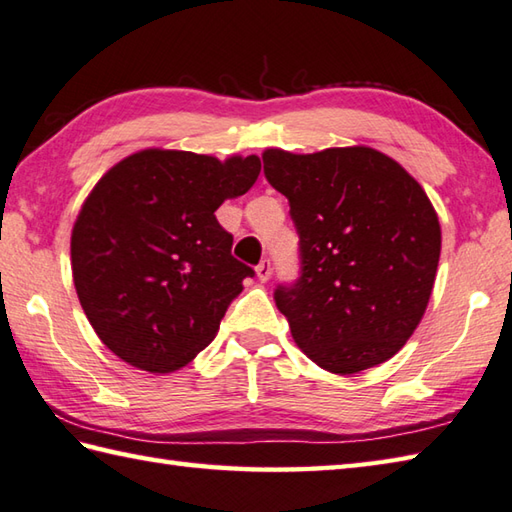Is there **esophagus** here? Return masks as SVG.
<instances>
[{
  "mask_svg": "<svg viewBox=\"0 0 512 512\" xmlns=\"http://www.w3.org/2000/svg\"><path fill=\"white\" fill-rule=\"evenodd\" d=\"M256 276H258L260 283H267V280L271 278V263H269V258L260 260L258 267H256Z\"/></svg>",
  "mask_w": 512,
  "mask_h": 512,
  "instance_id": "34e87169",
  "label": "esophagus"
}]
</instances>
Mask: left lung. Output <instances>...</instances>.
<instances>
[{"label": "left lung", "instance_id": "left-lung-1", "mask_svg": "<svg viewBox=\"0 0 512 512\" xmlns=\"http://www.w3.org/2000/svg\"><path fill=\"white\" fill-rule=\"evenodd\" d=\"M265 176L287 196L300 276L274 300L305 356L349 375L393 358L429 305L442 232L429 196L371 148L267 150Z\"/></svg>", "mask_w": 512, "mask_h": 512}]
</instances>
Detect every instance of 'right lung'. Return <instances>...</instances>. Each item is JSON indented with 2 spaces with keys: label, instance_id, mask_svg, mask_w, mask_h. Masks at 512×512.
<instances>
[{
  "label": "right lung",
  "instance_id": "obj_1",
  "mask_svg": "<svg viewBox=\"0 0 512 512\" xmlns=\"http://www.w3.org/2000/svg\"><path fill=\"white\" fill-rule=\"evenodd\" d=\"M258 156L143 150L101 176L72 227V278L101 342L132 367L170 373L216 336L254 269L216 221L245 194Z\"/></svg>",
  "mask_w": 512,
  "mask_h": 512
}]
</instances>
